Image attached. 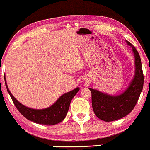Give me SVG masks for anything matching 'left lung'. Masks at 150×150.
<instances>
[{"label": "left lung", "mask_w": 150, "mask_h": 150, "mask_svg": "<svg viewBox=\"0 0 150 150\" xmlns=\"http://www.w3.org/2000/svg\"><path fill=\"white\" fill-rule=\"evenodd\" d=\"M131 46L134 55V78L127 90L119 95H110L93 88H89L92 93V106L95 115L105 122L121 119L131 112L139 98L144 84V75L142 69L140 56L135 47L126 40Z\"/></svg>", "instance_id": "1"}]
</instances>
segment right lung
I'll return each instance as SVG.
<instances>
[{
    "label": "right lung",
    "mask_w": 150,
    "mask_h": 150,
    "mask_svg": "<svg viewBox=\"0 0 150 150\" xmlns=\"http://www.w3.org/2000/svg\"><path fill=\"white\" fill-rule=\"evenodd\" d=\"M4 79L6 81V86L8 93H9L15 106L21 112V114L23 115L28 120L38 123V124L42 125H53L63 120L66 117L70 102L80 90L79 88H77L72 91L65 93L64 95H61L58 98V100L49 108L41 110L33 109V108H28L22 105L14 98L8 88L5 76Z\"/></svg>",
    "instance_id": "obj_1"
}]
</instances>
